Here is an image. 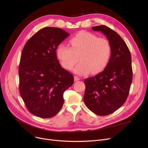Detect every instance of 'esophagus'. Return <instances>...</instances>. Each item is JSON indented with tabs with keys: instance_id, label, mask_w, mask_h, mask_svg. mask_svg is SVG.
Returning a JSON list of instances; mask_svg holds the SVG:
<instances>
[{
	"instance_id": "esophagus-1",
	"label": "esophagus",
	"mask_w": 148,
	"mask_h": 148,
	"mask_svg": "<svg viewBox=\"0 0 148 148\" xmlns=\"http://www.w3.org/2000/svg\"><path fill=\"white\" fill-rule=\"evenodd\" d=\"M80 80V78L79 77H77V76H74V81L75 82H77V81H78V80Z\"/></svg>"
}]
</instances>
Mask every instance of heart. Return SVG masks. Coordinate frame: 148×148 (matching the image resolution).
Masks as SVG:
<instances>
[{"instance_id": "obj_1", "label": "heart", "mask_w": 148, "mask_h": 148, "mask_svg": "<svg viewBox=\"0 0 148 148\" xmlns=\"http://www.w3.org/2000/svg\"><path fill=\"white\" fill-rule=\"evenodd\" d=\"M71 47L64 44L58 47L57 56L62 65L71 70L79 60L74 72L83 75L102 71L109 60L111 47L106 39L89 32H80L69 40ZM79 58H78V57Z\"/></svg>"}]
</instances>
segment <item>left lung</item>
<instances>
[{
	"mask_svg": "<svg viewBox=\"0 0 148 148\" xmlns=\"http://www.w3.org/2000/svg\"><path fill=\"white\" fill-rule=\"evenodd\" d=\"M92 28L106 36L111 56L103 71L84 79L83 99L93 113L106 116L118 110L127 99L133 80L131 56L126 43L115 31L104 25Z\"/></svg>",
	"mask_w": 148,
	"mask_h": 148,
	"instance_id": "obj_1",
	"label": "left lung"
}]
</instances>
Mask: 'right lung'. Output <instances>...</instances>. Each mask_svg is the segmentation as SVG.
Instances as JSON below:
<instances>
[{"label":"right lung","mask_w":148,"mask_h":148,"mask_svg":"<svg viewBox=\"0 0 148 148\" xmlns=\"http://www.w3.org/2000/svg\"><path fill=\"white\" fill-rule=\"evenodd\" d=\"M69 35L60 28L44 27L23 49L19 91L27 110L38 117L55 116L63 106L64 92L74 83L73 75L61 67L56 52Z\"/></svg>","instance_id":"1"}]
</instances>
